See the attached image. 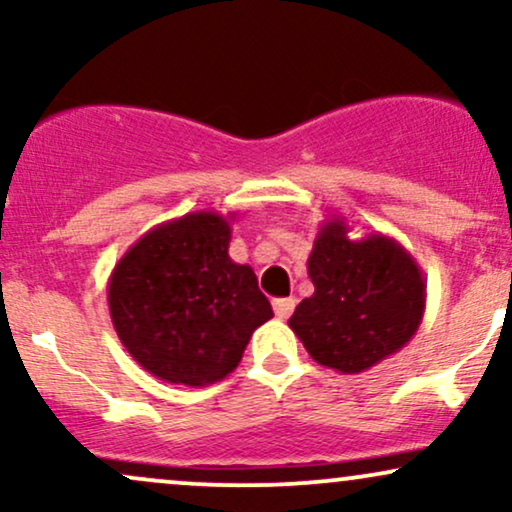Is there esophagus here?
Returning <instances> with one entry per match:
<instances>
[{"label": "esophagus", "mask_w": 512, "mask_h": 512, "mask_svg": "<svg viewBox=\"0 0 512 512\" xmlns=\"http://www.w3.org/2000/svg\"><path fill=\"white\" fill-rule=\"evenodd\" d=\"M293 308H296V298L289 296V298H276L274 301V313L279 320H289Z\"/></svg>", "instance_id": "esophagus-1"}]
</instances>
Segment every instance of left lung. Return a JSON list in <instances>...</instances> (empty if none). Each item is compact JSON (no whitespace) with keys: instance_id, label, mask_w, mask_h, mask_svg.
<instances>
[{"instance_id":"8db88e82","label":"left lung","mask_w":512,"mask_h":512,"mask_svg":"<svg viewBox=\"0 0 512 512\" xmlns=\"http://www.w3.org/2000/svg\"><path fill=\"white\" fill-rule=\"evenodd\" d=\"M349 233L342 216L322 221L308 257L315 293L289 320L313 361L344 375L397 354L426 310V281L409 250L383 233Z\"/></svg>"}]
</instances>
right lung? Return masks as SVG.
I'll list each match as a JSON object with an SVG mask.
<instances>
[{
    "label": "right lung",
    "mask_w": 512,
    "mask_h": 512,
    "mask_svg": "<svg viewBox=\"0 0 512 512\" xmlns=\"http://www.w3.org/2000/svg\"><path fill=\"white\" fill-rule=\"evenodd\" d=\"M233 219L192 211L158 223L110 274L117 337L158 380L219 383L238 368L252 332L274 317L250 264L228 255Z\"/></svg>",
    "instance_id": "right-lung-1"
}]
</instances>
